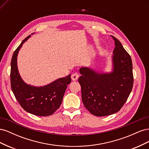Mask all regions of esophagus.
<instances>
[{
	"mask_svg": "<svg viewBox=\"0 0 149 149\" xmlns=\"http://www.w3.org/2000/svg\"><path fill=\"white\" fill-rule=\"evenodd\" d=\"M79 77V74L78 73H73V74L71 75V79L73 80V81H76V80L78 79Z\"/></svg>",
	"mask_w": 149,
	"mask_h": 149,
	"instance_id": "1",
	"label": "esophagus"
}]
</instances>
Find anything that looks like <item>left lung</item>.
<instances>
[{"instance_id":"left-lung-1","label":"left lung","mask_w":149,"mask_h":149,"mask_svg":"<svg viewBox=\"0 0 149 149\" xmlns=\"http://www.w3.org/2000/svg\"><path fill=\"white\" fill-rule=\"evenodd\" d=\"M114 40L113 71L97 73L89 68L83 67L78 81L81 87L84 107L93 115L106 116L116 113L124 106L132 91L134 83L132 63L118 39Z\"/></svg>"}]
</instances>
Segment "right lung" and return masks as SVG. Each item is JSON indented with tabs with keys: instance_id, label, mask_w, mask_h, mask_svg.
Segmentation results:
<instances>
[{
	"instance_id": "right-lung-1",
	"label": "right lung",
	"mask_w": 149,
	"mask_h": 149,
	"mask_svg": "<svg viewBox=\"0 0 149 149\" xmlns=\"http://www.w3.org/2000/svg\"><path fill=\"white\" fill-rule=\"evenodd\" d=\"M30 37V35L28 36L22 42L12 55L11 89L18 102L25 111L38 116H48L53 114L60 107L67 86L71 81V74L43 87H35L25 83L18 71L17 57L22 44Z\"/></svg>"
}]
</instances>
